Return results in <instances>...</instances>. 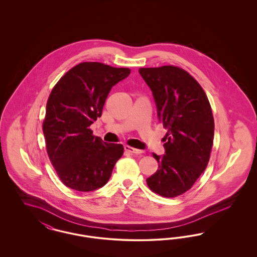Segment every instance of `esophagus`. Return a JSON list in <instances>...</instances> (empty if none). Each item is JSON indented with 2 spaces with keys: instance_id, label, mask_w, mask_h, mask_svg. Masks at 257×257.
Here are the masks:
<instances>
[{
  "instance_id": "obj_1",
  "label": "esophagus",
  "mask_w": 257,
  "mask_h": 257,
  "mask_svg": "<svg viewBox=\"0 0 257 257\" xmlns=\"http://www.w3.org/2000/svg\"><path fill=\"white\" fill-rule=\"evenodd\" d=\"M124 149L130 153H133V154H142L144 153V150H141V149H137L134 147H129V146H125Z\"/></svg>"
}]
</instances>
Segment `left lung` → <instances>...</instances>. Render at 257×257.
Instances as JSON below:
<instances>
[{
	"mask_svg": "<svg viewBox=\"0 0 257 257\" xmlns=\"http://www.w3.org/2000/svg\"><path fill=\"white\" fill-rule=\"evenodd\" d=\"M152 90L160 122L168 130L159 169L147 179L151 191L175 197L189 191L207 167L214 140V117L196 79L173 65L140 68Z\"/></svg>",
	"mask_w": 257,
	"mask_h": 257,
	"instance_id": "8db88e82",
	"label": "left lung"
}]
</instances>
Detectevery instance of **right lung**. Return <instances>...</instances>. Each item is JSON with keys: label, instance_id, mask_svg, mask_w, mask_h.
Instances as JSON below:
<instances>
[{"label": "right lung", "instance_id": "add662e5", "mask_svg": "<svg viewBox=\"0 0 257 257\" xmlns=\"http://www.w3.org/2000/svg\"><path fill=\"white\" fill-rule=\"evenodd\" d=\"M130 72L86 61L68 70L53 87L42 130L50 161L66 187L90 192L109 181L124 148L104 143L89 126L101 116L111 87Z\"/></svg>", "mask_w": 257, "mask_h": 257}]
</instances>
